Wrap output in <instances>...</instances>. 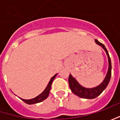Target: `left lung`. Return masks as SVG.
I'll use <instances>...</instances> for the list:
<instances>
[{"label": "left lung", "instance_id": "left-lung-1", "mask_svg": "<svg viewBox=\"0 0 120 120\" xmlns=\"http://www.w3.org/2000/svg\"><path fill=\"white\" fill-rule=\"evenodd\" d=\"M95 43L99 45V46H101L102 48L105 50V51L106 52V54L108 55V63H109V67L108 71L106 74V76L105 77L104 80L103 82L99 85L98 86L94 87V88H86L84 87L77 81V80L73 77L70 74L69 76V85L70 87V89L71 90V91L75 94L77 96H79V98H85V99H94L97 98L98 96H99L101 94L103 91H104L106 87L108 85L110 78H111V75H112V63H111V59L109 55L108 51L107 50V49L105 48V47L104 46V44L101 43L99 42L98 40H95Z\"/></svg>", "mask_w": 120, "mask_h": 120}]
</instances>
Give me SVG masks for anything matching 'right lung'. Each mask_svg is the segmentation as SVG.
I'll return each mask as SVG.
<instances>
[{
  "label": "right lung",
  "instance_id": "right-lung-1",
  "mask_svg": "<svg viewBox=\"0 0 120 120\" xmlns=\"http://www.w3.org/2000/svg\"><path fill=\"white\" fill-rule=\"evenodd\" d=\"M57 74H55L53 77H51V79H50L48 85L47 86V87L45 88V90H44L43 91L41 94L40 95H39L38 96H37L36 98H33V99H24L21 98V100H22L24 102H25L26 104H37V103H39V102H41L43 101V100H45V99L47 98V97L49 95V92H50V90H51V84L53 83V81L54 80V79L55 78V77L57 76Z\"/></svg>",
  "mask_w": 120,
  "mask_h": 120
}]
</instances>
